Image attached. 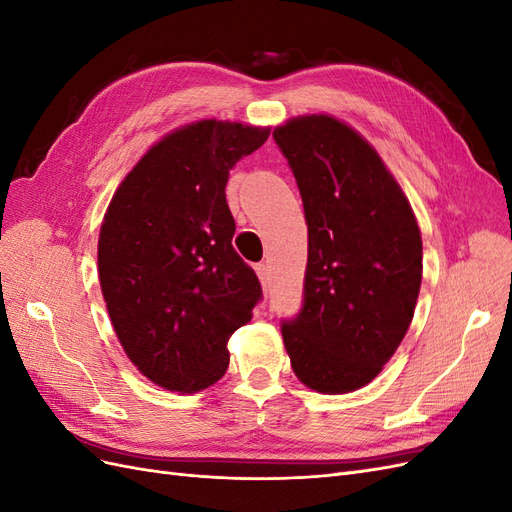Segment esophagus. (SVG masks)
<instances>
[{"label": "esophagus", "instance_id": "obj_1", "mask_svg": "<svg viewBox=\"0 0 512 512\" xmlns=\"http://www.w3.org/2000/svg\"><path fill=\"white\" fill-rule=\"evenodd\" d=\"M254 269H256V275H258L262 288H269V267L265 265V262H258Z\"/></svg>", "mask_w": 512, "mask_h": 512}]
</instances>
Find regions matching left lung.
<instances>
[{"instance_id":"8db88e82","label":"left lung","mask_w":512,"mask_h":512,"mask_svg":"<svg viewBox=\"0 0 512 512\" xmlns=\"http://www.w3.org/2000/svg\"><path fill=\"white\" fill-rule=\"evenodd\" d=\"M297 179L307 222L301 314L282 324L307 389H363L408 333L423 280V239L410 200L378 151L327 113L273 130Z\"/></svg>"}]
</instances>
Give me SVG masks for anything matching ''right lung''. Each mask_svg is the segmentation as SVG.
Returning <instances> with one entry per match:
<instances>
[{
  "label": "right lung",
  "mask_w": 512,
  "mask_h": 512,
  "mask_svg": "<svg viewBox=\"0 0 512 512\" xmlns=\"http://www.w3.org/2000/svg\"><path fill=\"white\" fill-rule=\"evenodd\" d=\"M271 128L200 119L153 143L115 190L98 239V275L123 352L173 393L209 389L228 339L262 297L232 247L230 168Z\"/></svg>",
  "instance_id": "right-lung-1"
}]
</instances>
